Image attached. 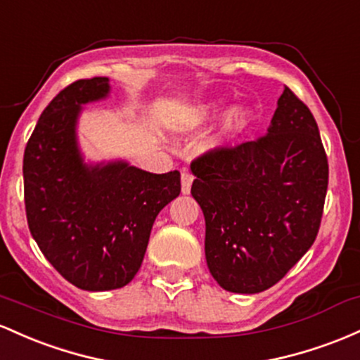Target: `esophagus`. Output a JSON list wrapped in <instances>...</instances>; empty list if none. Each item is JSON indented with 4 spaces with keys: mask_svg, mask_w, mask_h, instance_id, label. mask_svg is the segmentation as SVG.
Wrapping results in <instances>:
<instances>
[{
    "mask_svg": "<svg viewBox=\"0 0 360 360\" xmlns=\"http://www.w3.org/2000/svg\"><path fill=\"white\" fill-rule=\"evenodd\" d=\"M193 176L188 172H181V193H191Z\"/></svg>",
    "mask_w": 360,
    "mask_h": 360,
    "instance_id": "obj_1",
    "label": "esophagus"
}]
</instances>
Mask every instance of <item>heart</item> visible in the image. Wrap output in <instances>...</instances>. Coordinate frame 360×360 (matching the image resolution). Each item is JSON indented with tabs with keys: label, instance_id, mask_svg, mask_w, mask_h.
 Returning a JSON list of instances; mask_svg holds the SVG:
<instances>
[{
	"label": "heart",
	"instance_id": "obj_1",
	"mask_svg": "<svg viewBox=\"0 0 360 360\" xmlns=\"http://www.w3.org/2000/svg\"><path fill=\"white\" fill-rule=\"evenodd\" d=\"M221 108H223V102H219V100L197 103L193 107L187 108L175 120H172L169 127L175 132L200 131L212 119H216ZM253 122H255V110H253V107H250L246 103L234 105V107L229 108L223 115L216 132L205 143V149L207 151H221V149L229 148L234 141H238L246 131H250Z\"/></svg>",
	"mask_w": 360,
	"mask_h": 360
}]
</instances>
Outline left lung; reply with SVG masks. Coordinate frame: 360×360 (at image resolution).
<instances>
[{"instance_id": "8db88e82", "label": "left lung", "mask_w": 360, "mask_h": 360, "mask_svg": "<svg viewBox=\"0 0 360 360\" xmlns=\"http://www.w3.org/2000/svg\"><path fill=\"white\" fill-rule=\"evenodd\" d=\"M192 197L205 219V260L224 290L277 284L314 243L328 161L309 108L289 90L267 134L192 163Z\"/></svg>"}]
</instances>
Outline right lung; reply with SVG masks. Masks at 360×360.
I'll return each instance as SVG.
<instances>
[{"mask_svg":"<svg viewBox=\"0 0 360 360\" xmlns=\"http://www.w3.org/2000/svg\"><path fill=\"white\" fill-rule=\"evenodd\" d=\"M107 76L78 79L40 115L23 155L27 221L51 265L72 285L98 292L127 285L161 209L180 193V173H149L127 160H84V105L110 96Z\"/></svg>","mask_w":360,"mask_h":360,"instance_id":"1","label":"right lung"}]
</instances>
